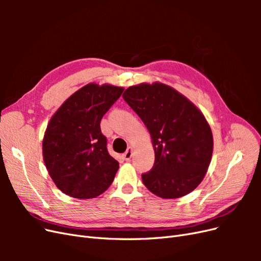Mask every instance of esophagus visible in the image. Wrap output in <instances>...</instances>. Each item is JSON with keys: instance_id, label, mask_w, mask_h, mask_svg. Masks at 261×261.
Here are the masks:
<instances>
[{"instance_id": "obj_1", "label": "esophagus", "mask_w": 261, "mask_h": 261, "mask_svg": "<svg viewBox=\"0 0 261 261\" xmlns=\"http://www.w3.org/2000/svg\"><path fill=\"white\" fill-rule=\"evenodd\" d=\"M133 150H134L133 147H128V148H127V150H126L125 153L123 154L125 160H129V159H130L132 155H133Z\"/></svg>"}]
</instances>
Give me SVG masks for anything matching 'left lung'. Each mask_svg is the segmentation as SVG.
Returning <instances> with one entry per match:
<instances>
[{"mask_svg":"<svg viewBox=\"0 0 261 261\" xmlns=\"http://www.w3.org/2000/svg\"><path fill=\"white\" fill-rule=\"evenodd\" d=\"M123 98L152 140L154 164L141 175L145 186L164 199L193 192L206 175L213 151L212 132L200 110L162 83L130 86Z\"/></svg>","mask_w":261,"mask_h":261,"instance_id":"1","label":"left lung"}]
</instances>
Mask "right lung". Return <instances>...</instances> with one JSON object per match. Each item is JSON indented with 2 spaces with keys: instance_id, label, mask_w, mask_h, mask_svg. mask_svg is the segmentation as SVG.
Instances as JSON below:
<instances>
[{
  "instance_id": "1",
  "label": "right lung",
  "mask_w": 261,
  "mask_h": 261,
  "mask_svg": "<svg viewBox=\"0 0 261 261\" xmlns=\"http://www.w3.org/2000/svg\"><path fill=\"white\" fill-rule=\"evenodd\" d=\"M124 88L88 84L53 114L42 141L43 161L54 184L74 198L90 199L112 184L118 162L109 154L101 118Z\"/></svg>"
}]
</instances>
